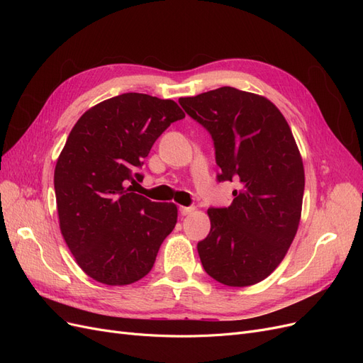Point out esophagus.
Returning a JSON list of instances; mask_svg holds the SVG:
<instances>
[{"instance_id": "34e87169", "label": "esophagus", "mask_w": 363, "mask_h": 363, "mask_svg": "<svg viewBox=\"0 0 363 363\" xmlns=\"http://www.w3.org/2000/svg\"><path fill=\"white\" fill-rule=\"evenodd\" d=\"M195 211V207H186V206H180V213L184 216V215H189V213H192Z\"/></svg>"}]
</instances>
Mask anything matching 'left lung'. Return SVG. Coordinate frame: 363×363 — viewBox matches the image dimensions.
<instances>
[{
	"label": "left lung",
	"instance_id": "obj_1",
	"mask_svg": "<svg viewBox=\"0 0 363 363\" xmlns=\"http://www.w3.org/2000/svg\"><path fill=\"white\" fill-rule=\"evenodd\" d=\"M212 135L219 182H239L233 203L208 208L211 232L199 242L204 271L244 288L276 269L298 230L304 167L288 121L268 98L224 86L180 98Z\"/></svg>",
	"mask_w": 363,
	"mask_h": 363
}]
</instances>
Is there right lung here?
<instances>
[{
	"label": "right lung",
	"instance_id": "1",
	"mask_svg": "<svg viewBox=\"0 0 363 363\" xmlns=\"http://www.w3.org/2000/svg\"><path fill=\"white\" fill-rule=\"evenodd\" d=\"M184 113L172 100L128 92L86 111L54 169L62 236L91 279L124 286L145 277L177 223V206L131 192L156 139Z\"/></svg>",
	"mask_w": 363,
	"mask_h": 363
}]
</instances>
